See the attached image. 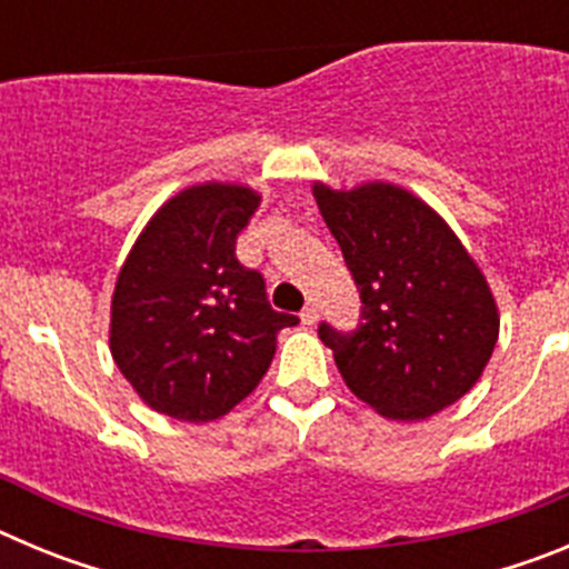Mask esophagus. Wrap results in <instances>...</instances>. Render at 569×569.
<instances>
[{"instance_id": "esophagus-1", "label": "esophagus", "mask_w": 569, "mask_h": 569, "mask_svg": "<svg viewBox=\"0 0 569 569\" xmlns=\"http://www.w3.org/2000/svg\"><path fill=\"white\" fill-rule=\"evenodd\" d=\"M301 321H305V325H316V321H319V308H316L313 301H308V305H305V310H301Z\"/></svg>"}]
</instances>
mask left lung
Masks as SVG:
<instances>
[{
	"label": "left lung",
	"mask_w": 569,
	"mask_h": 569,
	"mask_svg": "<svg viewBox=\"0 0 569 569\" xmlns=\"http://www.w3.org/2000/svg\"><path fill=\"white\" fill-rule=\"evenodd\" d=\"M313 196L361 299L350 333L319 325L347 387L381 416L419 421L479 381L499 339L487 279L433 208L387 182Z\"/></svg>",
	"instance_id": "1"
}]
</instances>
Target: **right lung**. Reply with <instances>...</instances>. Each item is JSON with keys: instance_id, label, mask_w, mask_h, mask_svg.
I'll use <instances>...</instances> for the list:
<instances>
[{"instance_id": "right-lung-1", "label": "right lung", "mask_w": 569, "mask_h": 569, "mask_svg": "<svg viewBox=\"0 0 569 569\" xmlns=\"http://www.w3.org/2000/svg\"><path fill=\"white\" fill-rule=\"evenodd\" d=\"M256 208L250 188L193 184L159 208L119 270L110 353L156 413L190 425L230 413L268 373L276 333L299 325L236 259Z\"/></svg>"}]
</instances>
